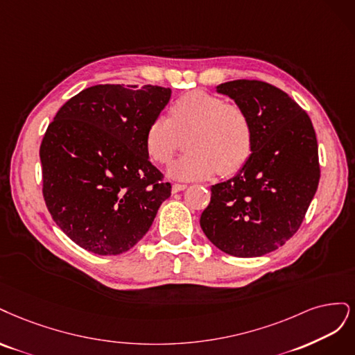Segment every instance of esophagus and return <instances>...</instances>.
<instances>
[{"label": "esophagus", "instance_id": "obj_1", "mask_svg": "<svg viewBox=\"0 0 355 355\" xmlns=\"http://www.w3.org/2000/svg\"><path fill=\"white\" fill-rule=\"evenodd\" d=\"M186 189H187L186 184H174L173 186V193H178V191H182V190H186Z\"/></svg>", "mask_w": 355, "mask_h": 355}]
</instances>
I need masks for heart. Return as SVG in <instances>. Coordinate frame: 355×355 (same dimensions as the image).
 <instances>
[{"mask_svg": "<svg viewBox=\"0 0 355 355\" xmlns=\"http://www.w3.org/2000/svg\"><path fill=\"white\" fill-rule=\"evenodd\" d=\"M190 130L191 152L168 169L174 180H207L218 169L223 175H233L252 153L254 130L248 113L214 94L193 91L174 103L171 118L157 115L147 127L144 146L152 161L168 164L177 152L178 135Z\"/></svg>", "mask_w": 355, "mask_h": 355, "instance_id": "heart-1", "label": "heart"}]
</instances>
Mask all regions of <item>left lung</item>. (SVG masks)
<instances>
[{
	"label": "left lung",
	"instance_id": "obj_1",
	"mask_svg": "<svg viewBox=\"0 0 355 355\" xmlns=\"http://www.w3.org/2000/svg\"><path fill=\"white\" fill-rule=\"evenodd\" d=\"M215 91L248 113L254 143L236 175L211 186L200 227L228 255L262 257L298 232L317 191L315 131L298 103L271 84L237 79Z\"/></svg>",
	"mask_w": 355,
	"mask_h": 355
}]
</instances>
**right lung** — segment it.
Returning a JSON list of instances; mask_svg holds the SVG:
<instances>
[{"mask_svg": "<svg viewBox=\"0 0 355 355\" xmlns=\"http://www.w3.org/2000/svg\"><path fill=\"white\" fill-rule=\"evenodd\" d=\"M171 94L156 85H94L67 100L49 125L40 148L44 199L78 246L97 255L127 252L171 196L144 146Z\"/></svg>", "mask_w": 355, "mask_h": 355, "instance_id": "add662e5", "label": "right lung"}]
</instances>
